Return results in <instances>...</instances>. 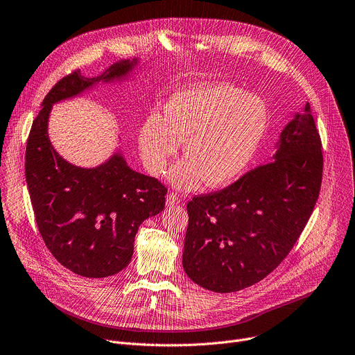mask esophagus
<instances>
[{
	"instance_id": "34e87169",
	"label": "esophagus",
	"mask_w": 355,
	"mask_h": 355,
	"mask_svg": "<svg viewBox=\"0 0 355 355\" xmlns=\"http://www.w3.org/2000/svg\"><path fill=\"white\" fill-rule=\"evenodd\" d=\"M180 201H178V198H177V196L174 194V192H168V194L166 196V205L167 207H174V205H177Z\"/></svg>"
}]
</instances>
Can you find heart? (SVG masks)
<instances>
[{
  "label": "heart",
  "instance_id": "obj_1",
  "mask_svg": "<svg viewBox=\"0 0 355 355\" xmlns=\"http://www.w3.org/2000/svg\"><path fill=\"white\" fill-rule=\"evenodd\" d=\"M269 125L263 99L227 83H202L174 93L164 103L163 117L148 116L137 143L146 170L163 174L182 143L184 159L168 181L181 191L212 188L238 180L259 150Z\"/></svg>",
  "mask_w": 355,
  "mask_h": 355
}]
</instances>
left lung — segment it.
<instances>
[{
  "mask_svg": "<svg viewBox=\"0 0 355 355\" xmlns=\"http://www.w3.org/2000/svg\"><path fill=\"white\" fill-rule=\"evenodd\" d=\"M321 175V141L306 103L284 125L266 164L188 202L187 276L216 293L238 292L265 279L303 232Z\"/></svg>",
  "mask_w": 355,
  "mask_h": 355,
  "instance_id": "left-lung-1",
  "label": "left lung"
}]
</instances>
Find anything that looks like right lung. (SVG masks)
I'll list each match as a JSON object with an SVG mask.
<instances>
[{
  "label": "right lung",
  "instance_id": "right-lung-1",
  "mask_svg": "<svg viewBox=\"0 0 355 355\" xmlns=\"http://www.w3.org/2000/svg\"><path fill=\"white\" fill-rule=\"evenodd\" d=\"M140 65L139 58L121 59L94 78L79 71L63 78L31 127L25 177L37 225L55 259L83 277L113 276L130 263L139 227L164 209L167 189L132 170L120 148L96 167L69 163L49 139L51 110L99 83L127 80Z\"/></svg>",
  "mask_w": 355,
  "mask_h": 355
}]
</instances>
